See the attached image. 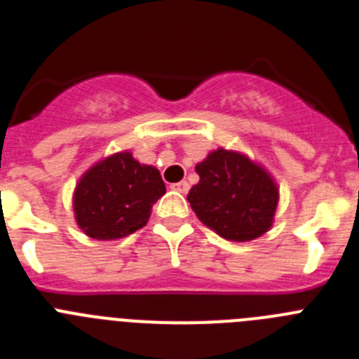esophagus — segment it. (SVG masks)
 <instances>
[{"label": "esophagus", "instance_id": "1", "mask_svg": "<svg viewBox=\"0 0 359 359\" xmlns=\"http://www.w3.org/2000/svg\"><path fill=\"white\" fill-rule=\"evenodd\" d=\"M189 189L190 187L187 182H177L172 185V190H176V192H182V194H187V192H189Z\"/></svg>", "mask_w": 359, "mask_h": 359}]
</instances>
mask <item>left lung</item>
<instances>
[{
	"label": "left lung",
	"instance_id": "1",
	"mask_svg": "<svg viewBox=\"0 0 359 359\" xmlns=\"http://www.w3.org/2000/svg\"><path fill=\"white\" fill-rule=\"evenodd\" d=\"M196 172L199 182L187 199L199 221L217 236L248 243L273 226L278 185L248 154L217 147L196 165Z\"/></svg>",
	"mask_w": 359,
	"mask_h": 359
}]
</instances>
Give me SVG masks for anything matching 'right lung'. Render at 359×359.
<instances>
[{
	"mask_svg": "<svg viewBox=\"0 0 359 359\" xmlns=\"http://www.w3.org/2000/svg\"><path fill=\"white\" fill-rule=\"evenodd\" d=\"M165 194L160 170L120 151L98 160L73 190L75 223L97 241H118L140 230Z\"/></svg>",
	"mask_w": 359,
	"mask_h": 359,
	"instance_id": "1",
	"label": "right lung"
}]
</instances>
